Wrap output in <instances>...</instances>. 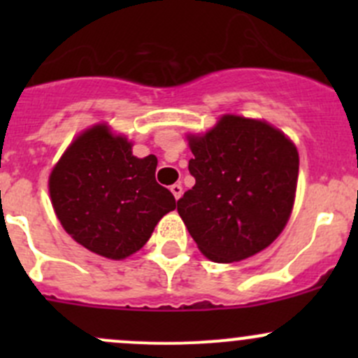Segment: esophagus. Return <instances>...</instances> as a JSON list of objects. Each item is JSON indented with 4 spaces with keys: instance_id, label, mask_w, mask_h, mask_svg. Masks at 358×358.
Segmentation results:
<instances>
[{
    "instance_id": "34e87169",
    "label": "esophagus",
    "mask_w": 358,
    "mask_h": 358,
    "mask_svg": "<svg viewBox=\"0 0 358 358\" xmlns=\"http://www.w3.org/2000/svg\"><path fill=\"white\" fill-rule=\"evenodd\" d=\"M169 190H171V194L175 196L176 201H178L180 197H182V194H183V189H182V185H180V183H175V185H171V187H169Z\"/></svg>"
}]
</instances>
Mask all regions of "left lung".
<instances>
[{"mask_svg": "<svg viewBox=\"0 0 358 358\" xmlns=\"http://www.w3.org/2000/svg\"><path fill=\"white\" fill-rule=\"evenodd\" d=\"M196 185L178 215L206 258L246 259L268 248L289 220L299 156L280 129L227 114L204 135H189Z\"/></svg>", "mask_w": 358, "mask_h": 358, "instance_id": "obj_1", "label": "left lung"}]
</instances>
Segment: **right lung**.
I'll return each instance as SVG.
<instances>
[{
	"mask_svg": "<svg viewBox=\"0 0 358 358\" xmlns=\"http://www.w3.org/2000/svg\"><path fill=\"white\" fill-rule=\"evenodd\" d=\"M131 147L107 124H95L67 147L48 180L64 230L110 259L142 249L159 220L176 208L173 194L156 182L157 157H135Z\"/></svg>",
	"mask_w": 358,
	"mask_h": 358,
	"instance_id": "add662e5",
	"label": "right lung"
}]
</instances>
